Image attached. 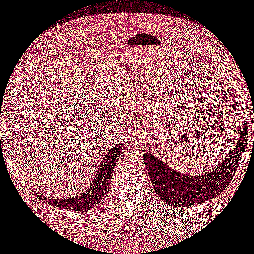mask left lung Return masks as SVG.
<instances>
[{"label": "left lung", "instance_id": "8db88e82", "mask_svg": "<svg viewBox=\"0 0 254 254\" xmlns=\"http://www.w3.org/2000/svg\"><path fill=\"white\" fill-rule=\"evenodd\" d=\"M246 130L247 123L244 120L236 147L230 151L227 158L205 175H185L168 166L156 156L143 153L144 164L158 197L170 206L188 207L212 200L224 191L245 150Z\"/></svg>", "mask_w": 254, "mask_h": 254}]
</instances>
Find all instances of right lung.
I'll return each instance as SVG.
<instances>
[{"mask_svg":"<svg viewBox=\"0 0 254 254\" xmlns=\"http://www.w3.org/2000/svg\"><path fill=\"white\" fill-rule=\"evenodd\" d=\"M121 153V143L109 150L104 158L101 160L100 165L96 171L95 179L93 180L92 184L90 185V188H88L82 194L67 199H46L42 195H37L42 201L55 207L75 211L93 208L108 193L113 178L114 167Z\"/></svg>","mask_w":254,"mask_h":254,"instance_id":"1","label":"right lung"}]
</instances>
